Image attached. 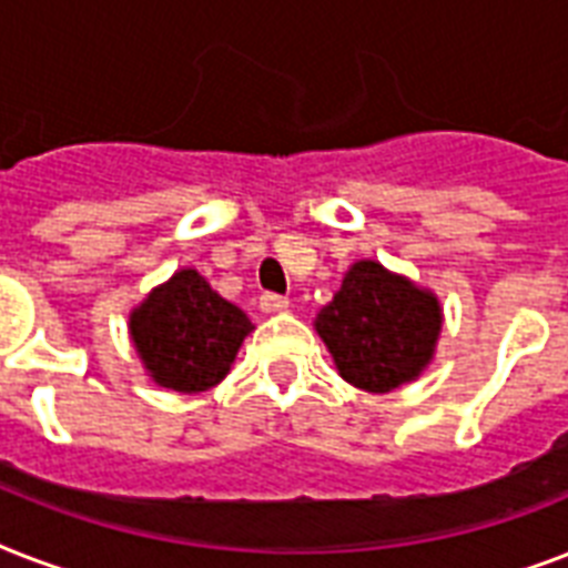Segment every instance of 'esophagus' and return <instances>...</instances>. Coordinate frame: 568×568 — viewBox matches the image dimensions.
Returning <instances> with one entry per match:
<instances>
[{"label": "esophagus", "instance_id": "1", "mask_svg": "<svg viewBox=\"0 0 568 568\" xmlns=\"http://www.w3.org/2000/svg\"><path fill=\"white\" fill-rule=\"evenodd\" d=\"M258 310L265 312V315H276V312L288 310V301H285L283 294H262L258 297Z\"/></svg>", "mask_w": 568, "mask_h": 568}]
</instances>
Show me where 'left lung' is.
<instances>
[{
    "instance_id": "1",
    "label": "left lung",
    "mask_w": 568,
    "mask_h": 568,
    "mask_svg": "<svg viewBox=\"0 0 568 568\" xmlns=\"http://www.w3.org/2000/svg\"><path fill=\"white\" fill-rule=\"evenodd\" d=\"M442 324V303L430 288L374 258L347 267L333 301L312 321L338 377L374 395L406 386L427 372Z\"/></svg>"
}]
</instances>
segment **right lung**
<instances>
[{"instance_id": "add662e5", "label": "right lung", "mask_w": 568, "mask_h": 568, "mask_svg": "<svg viewBox=\"0 0 568 568\" xmlns=\"http://www.w3.org/2000/svg\"><path fill=\"white\" fill-rule=\"evenodd\" d=\"M253 324L194 267H180L129 312V338L155 386L200 395L230 374Z\"/></svg>"}]
</instances>
